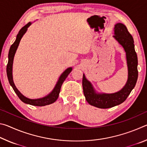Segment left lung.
Returning <instances> with one entry per match:
<instances>
[{
	"label": "left lung",
	"instance_id": "8db88e82",
	"mask_svg": "<svg viewBox=\"0 0 147 147\" xmlns=\"http://www.w3.org/2000/svg\"><path fill=\"white\" fill-rule=\"evenodd\" d=\"M114 36L118 43L126 52L128 65V80L123 88L114 93H97L93 86L83 74L82 86L84 94L88 102L99 108H109L123 103L134 88L138 77V56L134 48L133 37L127 28L122 23H117L114 28Z\"/></svg>",
	"mask_w": 147,
	"mask_h": 147
}]
</instances>
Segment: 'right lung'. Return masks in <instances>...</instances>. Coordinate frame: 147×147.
<instances>
[{"mask_svg": "<svg viewBox=\"0 0 147 147\" xmlns=\"http://www.w3.org/2000/svg\"><path fill=\"white\" fill-rule=\"evenodd\" d=\"M32 24L31 22H29L28 24H26L25 26H24L23 28L20 30L18 34L17 35V38L16 41L14 43L11 45L9 49V53H8V62L7 64L6 67V73H7V76H8V81L10 84L12 88L13 89L14 91L16 92V93L17 94L18 97L21 99L23 102L30 104V105L36 106H44L46 105H49V104H53L55 102L58 98L59 92H60L61 87L62 84L63 83L65 80L66 79L67 77L69 75V74L71 73L72 71V67H69L66 69L63 73L61 74V76H59L58 82L56 84L55 87L53 89V90L48 95H47L45 97L41 98H37V99H30L24 96L23 94L21 93L18 89L15 86L13 80V76H12V67H13V61L15 54L16 53V51L18 47L20 41L22 38V37L23 36V35L26 33L28 27Z\"/></svg>", "mask_w": 147, "mask_h": 147, "instance_id": "1", "label": "right lung"}]
</instances>
